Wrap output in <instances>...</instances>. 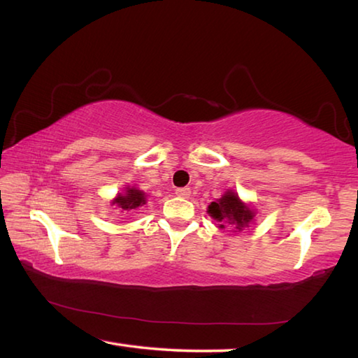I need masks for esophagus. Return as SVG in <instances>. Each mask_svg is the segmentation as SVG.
I'll list each match as a JSON object with an SVG mask.
<instances>
[{
  "mask_svg": "<svg viewBox=\"0 0 358 358\" xmlns=\"http://www.w3.org/2000/svg\"><path fill=\"white\" fill-rule=\"evenodd\" d=\"M175 194H177L178 197L187 199L191 196V189H189V187H180V189H177V192H175Z\"/></svg>",
  "mask_w": 358,
  "mask_h": 358,
  "instance_id": "esophagus-1",
  "label": "esophagus"
}]
</instances>
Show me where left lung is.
Listing matches in <instances>:
<instances>
[{"instance_id":"8db88e82","label":"left lung","mask_w":358,"mask_h":358,"mask_svg":"<svg viewBox=\"0 0 358 358\" xmlns=\"http://www.w3.org/2000/svg\"><path fill=\"white\" fill-rule=\"evenodd\" d=\"M206 213L216 220L219 229L230 231H243L247 227L255 224L257 210L250 203L239 199L238 192L227 189L220 199L208 205Z\"/></svg>"}]
</instances>
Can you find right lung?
Here are the masks:
<instances>
[{
    "mask_svg": "<svg viewBox=\"0 0 358 358\" xmlns=\"http://www.w3.org/2000/svg\"><path fill=\"white\" fill-rule=\"evenodd\" d=\"M111 205L120 208L122 211L138 210V208L147 205V194L144 191H141L138 186L125 185L123 192H119L111 200Z\"/></svg>",
    "mask_w": 358,
    "mask_h": 358,
    "instance_id": "right-lung-1",
    "label": "right lung"
}]
</instances>
